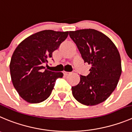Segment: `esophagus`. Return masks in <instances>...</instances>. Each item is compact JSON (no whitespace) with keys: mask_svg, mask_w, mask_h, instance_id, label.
Masks as SVG:
<instances>
[{"mask_svg":"<svg viewBox=\"0 0 132 132\" xmlns=\"http://www.w3.org/2000/svg\"><path fill=\"white\" fill-rule=\"evenodd\" d=\"M63 73L64 76H68L69 74H70V72H63Z\"/></svg>","mask_w":132,"mask_h":132,"instance_id":"obj_1","label":"esophagus"}]
</instances>
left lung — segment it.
<instances>
[{
    "instance_id": "1",
    "label": "left lung",
    "mask_w": 132,
    "mask_h": 132,
    "mask_svg": "<svg viewBox=\"0 0 132 132\" xmlns=\"http://www.w3.org/2000/svg\"><path fill=\"white\" fill-rule=\"evenodd\" d=\"M84 62L90 65V73L80 76L78 85L72 87V94L79 103L95 105L106 100L114 91L122 73L121 60L111 40L94 29L70 31Z\"/></svg>"
}]
</instances>
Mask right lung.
I'll list each match as a JSON object with an SVG mask.
<instances>
[{
    "mask_svg": "<svg viewBox=\"0 0 132 132\" xmlns=\"http://www.w3.org/2000/svg\"><path fill=\"white\" fill-rule=\"evenodd\" d=\"M68 36V32L45 30L24 39L15 49L10 64L12 83L26 102L40 103L51 95L62 72H51L43 65Z\"/></svg>",
    "mask_w": 132,
    "mask_h": 132,
    "instance_id": "add662e5",
    "label": "right lung"
}]
</instances>
